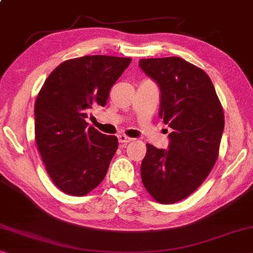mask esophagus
I'll use <instances>...</instances> for the list:
<instances>
[{
  "label": "esophagus",
  "mask_w": 253,
  "mask_h": 253,
  "mask_svg": "<svg viewBox=\"0 0 253 253\" xmlns=\"http://www.w3.org/2000/svg\"><path fill=\"white\" fill-rule=\"evenodd\" d=\"M119 142L120 143H127V142H130L131 141V138H129V137H126V135H124V134H120L119 135Z\"/></svg>",
  "instance_id": "obj_1"
}]
</instances>
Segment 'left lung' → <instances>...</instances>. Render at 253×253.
I'll return each instance as SVG.
<instances>
[{"label": "left lung", "mask_w": 253, "mask_h": 253, "mask_svg": "<svg viewBox=\"0 0 253 253\" xmlns=\"http://www.w3.org/2000/svg\"><path fill=\"white\" fill-rule=\"evenodd\" d=\"M139 67L159 88V113L172 129L167 149L147 143L141 180L161 204L189 197L218 157L224 113L211 78L181 57L142 59Z\"/></svg>", "instance_id": "obj_1"}]
</instances>
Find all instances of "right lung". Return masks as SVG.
I'll return each instance as SVG.
<instances>
[{"mask_svg":"<svg viewBox=\"0 0 253 253\" xmlns=\"http://www.w3.org/2000/svg\"><path fill=\"white\" fill-rule=\"evenodd\" d=\"M130 62L107 55L68 60L42 84L35 103V138L49 177L64 193L84 196L106 175L118 138L88 126L86 119L92 107L105 106Z\"/></svg>","mask_w":253,"mask_h":253,"instance_id":"right-lung-1","label":"right lung"}]
</instances>
